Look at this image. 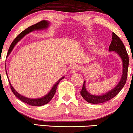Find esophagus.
<instances>
[{"label": "esophagus", "mask_w": 133, "mask_h": 133, "mask_svg": "<svg viewBox=\"0 0 133 133\" xmlns=\"http://www.w3.org/2000/svg\"><path fill=\"white\" fill-rule=\"evenodd\" d=\"M80 69H81V66H79V65H75V66H72V68H71V70H70V72L71 73L76 72V71H79Z\"/></svg>", "instance_id": "esophagus-1"}]
</instances>
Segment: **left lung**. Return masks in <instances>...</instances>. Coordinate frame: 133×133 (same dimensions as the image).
I'll return each instance as SVG.
<instances>
[{"label": "left lung", "instance_id": "obj_1", "mask_svg": "<svg viewBox=\"0 0 133 133\" xmlns=\"http://www.w3.org/2000/svg\"><path fill=\"white\" fill-rule=\"evenodd\" d=\"M109 51H115L119 55L122 60L123 74L121 75V79L115 88L101 95H95L89 93L86 88V81H85L82 91H80V94L83 99H85V100L90 103L99 104L110 100L119 93V92L122 90L126 83L129 65L128 55L127 54L125 46L121 39L115 33H113L112 41L109 46Z\"/></svg>", "mask_w": 133, "mask_h": 133}]
</instances>
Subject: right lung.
Here are the masks:
<instances>
[{"label":"right lung","mask_w":133,"mask_h":133,"mask_svg":"<svg viewBox=\"0 0 133 133\" xmlns=\"http://www.w3.org/2000/svg\"><path fill=\"white\" fill-rule=\"evenodd\" d=\"M50 24V22L47 21V20H43V21H41L40 22L36 23L35 25H33L29 26V27H28L27 29H26L25 30H23V32H22L19 35H17V37L14 39V41L12 42V44L10 45V48H9V51H8L7 56H9V55L10 54V53L12 52V50H13V48H14V46H15V45H16L17 43H18L20 40H21V39H22L26 35H27V34H29V33L34 32V31L35 30H46V29H48V28L49 27ZM5 71H6V74H7V76L8 80H9V85H10V88L11 90H12V92L14 93V94L15 95V96H17L18 99H20L22 101H23V102L25 103L29 104V105L34 106V107H40V106H43V105H45V104H47L48 103H49L50 101H51V99H52L53 97L54 96L55 94L56 90H57V87L59 83H60V82L62 79H63L64 78H65V76H62V77L61 78L59 79L57 82H56V83L53 86V87L51 88L50 91L48 92L47 94L45 95V96L38 98H30L25 97V96L19 94V93H18V92H17L16 90L14 88V87H12V85H11V83L10 82L9 77H8L6 68H5Z\"/></svg>","instance_id":"right-lung-1"}]
</instances>
